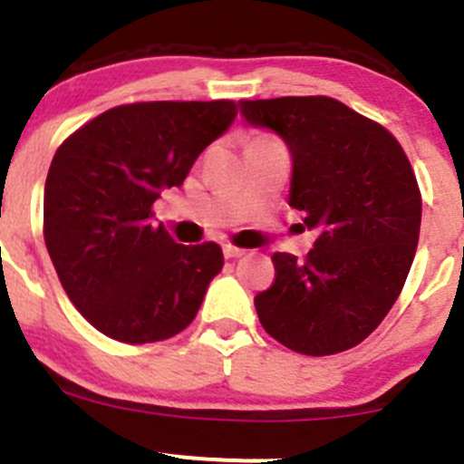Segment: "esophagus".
Masks as SVG:
<instances>
[{
    "label": "esophagus",
    "instance_id": "1",
    "mask_svg": "<svg viewBox=\"0 0 464 464\" xmlns=\"http://www.w3.org/2000/svg\"><path fill=\"white\" fill-rule=\"evenodd\" d=\"M224 256H227L228 260L242 258V256H245V249H240V246H233V245H224Z\"/></svg>",
    "mask_w": 464,
    "mask_h": 464
}]
</instances>
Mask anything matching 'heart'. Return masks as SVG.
I'll use <instances>...</instances> for the list:
<instances>
[{
	"instance_id": "b5f03b06",
	"label": "heart",
	"mask_w": 464,
	"mask_h": 464,
	"mask_svg": "<svg viewBox=\"0 0 464 464\" xmlns=\"http://www.w3.org/2000/svg\"><path fill=\"white\" fill-rule=\"evenodd\" d=\"M269 140H272L269 136H254V138H249V142H246V145H251V142H269Z\"/></svg>"
}]
</instances>
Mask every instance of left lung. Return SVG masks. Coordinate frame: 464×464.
Instances as JSON below:
<instances>
[{
	"label": "left lung",
	"mask_w": 464,
	"mask_h": 464,
	"mask_svg": "<svg viewBox=\"0 0 464 464\" xmlns=\"http://www.w3.org/2000/svg\"><path fill=\"white\" fill-rule=\"evenodd\" d=\"M246 124L292 154L290 201L317 231L304 260L274 254L272 287L256 295L265 331L305 356L361 344L397 301L421 224V195L397 138L331 97L240 102Z\"/></svg>",
	"instance_id": "left-lung-1"
}]
</instances>
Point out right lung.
Returning a JSON list of instances; mask_svg holds the SVG:
<instances>
[{"instance_id":"1","label":"right lung","mask_w":464,"mask_h":464,"mask_svg":"<svg viewBox=\"0 0 464 464\" xmlns=\"http://www.w3.org/2000/svg\"><path fill=\"white\" fill-rule=\"evenodd\" d=\"M233 102H142L72 133L44 183V245L74 308L127 344L168 340L222 272L219 245H179L151 206L231 127Z\"/></svg>"}]
</instances>
